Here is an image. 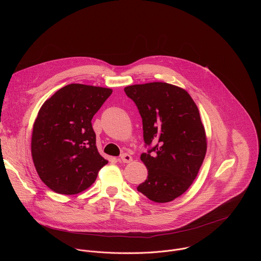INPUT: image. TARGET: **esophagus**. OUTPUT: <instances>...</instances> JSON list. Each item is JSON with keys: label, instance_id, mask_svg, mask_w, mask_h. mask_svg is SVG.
<instances>
[{"label": "esophagus", "instance_id": "obj_1", "mask_svg": "<svg viewBox=\"0 0 261 261\" xmlns=\"http://www.w3.org/2000/svg\"><path fill=\"white\" fill-rule=\"evenodd\" d=\"M120 160H121L122 162H124V163H129V162H131V161H132V157H131L129 154L124 153V154H122V155H121Z\"/></svg>", "mask_w": 261, "mask_h": 261}]
</instances>
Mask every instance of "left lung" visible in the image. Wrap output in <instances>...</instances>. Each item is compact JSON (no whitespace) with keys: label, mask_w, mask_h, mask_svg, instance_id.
Instances as JSON below:
<instances>
[{"label":"left lung","mask_w":261,"mask_h":261,"mask_svg":"<svg viewBox=\"0 0 261 261\" xmlns=\"http://www.w3.org/2000/svg\"><path fill=\"white\" fill-rule=\"evenodd\" d=\"M124 91L139 110L143 140L150 147L140 156L147 178L137 191L155 202L172 201L192 185L206 153L198 108L185 90L166 83L134 85Z\"/></svg>","instance_id":"left-lung-1"}]
</instances>
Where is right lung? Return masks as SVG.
Masks as SVG:
<instances>
[{
  "mask_svg": "<svg viewBox=\"0 0 261 261\" xmlns=\"http://www.w3.org/2000/svg\"><path fill=\"white\" fill-rule=\"evenodd\" d=\"M113 90L71 84L41 106L33 126L32 157L41 180L53 191L77 194L108 163L98 152L92 119Z\"/></svg>",
  "mask_w": 261,
  "mask_h": 261,
  "instance_id": "add662e5",
  "label": "right lung"
}]
</instances>
